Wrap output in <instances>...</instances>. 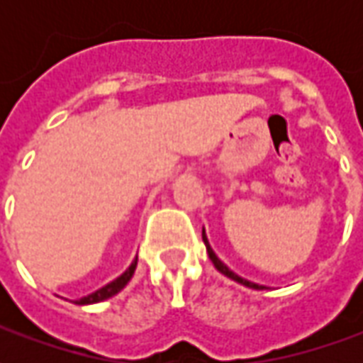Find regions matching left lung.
Listing matches in <instances>:
<instances>
[{
	"instance_id": "1",
	"label": "left lung",
	"mask_w": 363,
	"mask_h": 363,
	"mask_svg": "<svg viewBox=\"0 0 363 363\" xmlns=\"http://www.w3.org/2000/svg\"><path fill=\"white\" fill-rule=\"evenodd\" d=\"M202 239H204V245H206V251H208V257H210V260L213 262V267H216V270H220L223 276H228V278H231V280H235L237 284H241V286H247V288H252V289H264L267 286H260V284H255V281H249L245 280V278H241L239 274H235L231 268H228L223 262H221L220 259H218V255L213 252V249L210 247V243H208V237H206V231H202Z\"/></svg>"
}]
</instances>
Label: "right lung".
Masks as SVG:
<instances>
[{
    "label": "right lung",
    "mask_w": 363,
    "mask_h": 363,
    "mask_svg": "<svg viewBox=\"0 0 363 363\" xmlns=\"http://www.w3.org/2000/svg\"><path fill=\"white\" fill-rule=\"evenodd\" d=\"M135 267H138V257H135L134 260H132V264L124 270V272L120 274L118 278H114L112 281H108L106 286H103V288H99L96 291H93V294H89V296L82 297V299H75L74 303L77 305H91V303H99V301H104V299H108V297L116 296L118 291H122V289L126 288V284L130 280H132V276H134L135 272Z\"/></svg>",
    "instance_id": "1"
}]
</instances>
